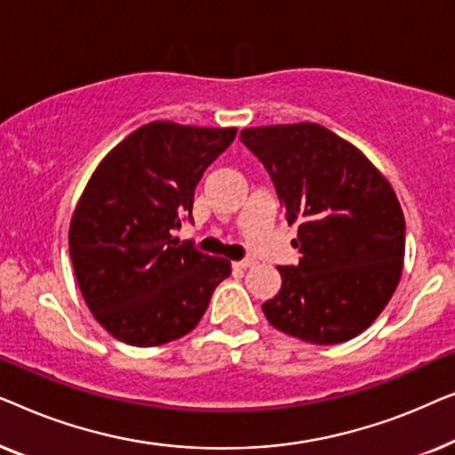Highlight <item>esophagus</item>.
Instances as JSON below:
<instances>
[{
	"instance_id": "esophagus-1",
	"label": "esophagus",
	"mask_w": 455,
	"mask_h": 455,
	"mask_svg": "<svg viewBox=\"0 0 455 455\" xmlns=\"http://www.w3.org/2000/svg\"><path fill=\"white\" fill-rule=\"evenodd\" d=\"M254 260L252 259H244V260H235L234 267L235 269H248V267H252Z\"/></svg>"
}]
</instances>
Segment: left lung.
Instances as JSON below:
<instances>
[{
  "label": "left lung",
  "mask_w": 455,
  "mask_h": 455,
  "mask_svg": "<svg viewBox=\"0 0 455 455\" xmlns=\"http://www.w3.org/2000/svg\"><path fill=\"white\" fill-rule=\"evenodd\" d=\"M263 161L300 263L277 267L282 290L263 304L279 331L329 346L363 333L400 283L406 220L387 178L364 153L313 122L244 128Z\"/></svg>",
  "instance_id": "obj_1"
}]
</instances>
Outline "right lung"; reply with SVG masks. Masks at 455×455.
<instances>
[{
	"label": "right lung",
	"instance_id": "obj_1",
	"mask_svg": "<svg viewBox=\"0 0 455 455\" xmlns=\"http://www.w3.org/2000/svg\"><path fill=\"white\" fill-rule=\"evenodd\" d=\"M235 128L151 122L92 172L70 221V259L86 307L124 344L148 347L190 333L229 260L173 238L203 173Z\"/></svg>",
	"mask_w": 455,
	"mask_h": 455
}]
</instances>
